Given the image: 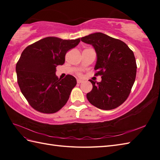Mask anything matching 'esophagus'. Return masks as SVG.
<instances>
[{
  "instance_id": "obj_1",
  "label": "esophagus",
  "mask_w": 160,
  "mask_h": 160,
  "mask_svg": "<svg viewBox=\"0 0 160 160\" xmlns=\"http://www.w3.org/2000/svg\"><path fill=\"white\" fill-rule=\"evenodd\" d=\"M77 82H78V84H80V83L82 82V80H80V79H78V80H77Z\"/></svg>"
}]
</instances>
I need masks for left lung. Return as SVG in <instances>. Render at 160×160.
Listing matches in <instances>:
<instances>
[{
	"label": "left lung",
	"mask_w": 160,
	"mask_h": 160,
	"mask_svg": "<svg viewBox=\"0 0 160 160\" xmlns=\"http://www.w3.org/2000/svg\"><path fill=\"white\" fill-rule=\"evenodd\" d=\"M81 40L94 47L97 54L95 75L102 76L100 82L89 80L93 89L87 94V100L103 110L120 106L130 94L136 77L133 52L122 40L100 32L82 37Z\"/></svg>",
	"instance_id": "1"
}]
</instances>
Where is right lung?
<instances>
[{
	"label": "right lung",
	"mask_w": 160,
	"mask_h": 160,
	"mask_svg": "<svg viewBox=\"0 0 160 160\" xmlns=\"http://www.w3.org/2000/svg\"><path fill=\"white\" fill-rule=\"evenodd\" d=\"M80 42L47 37L27 47L16 64L17 80L20 91L35 110L54 113L67 102L76 79L67 75L56 76L58 65H62L68 51Z\"/></svg>",
	"instance_id": "add662e5"
}]
</instances>
